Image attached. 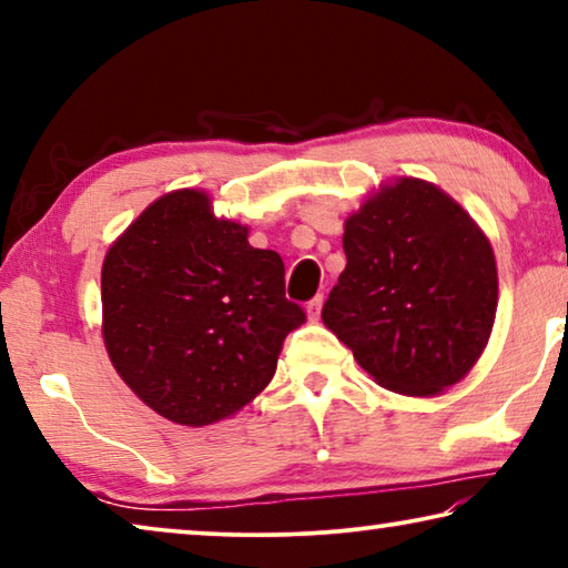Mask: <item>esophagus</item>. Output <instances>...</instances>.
Wrapping results in <instances>:
<instances>
[{
  "label": "esophagus",
  "mask_w": 568,
  "mask_h": 568,
  "mask_svg": "<svg viewBox=\"0 0 568 568\" xmlns=\"http://www.w3.org/2000/svg\"><path fill=\"white\" fill-rule=\"evenodd\" d=\"M305 311H307V318L318 321L321 318V311H323V295H315L313 301L305 305Z\"/></svg>",
  "instance_id": "esophagus-1"
}]
</instances>
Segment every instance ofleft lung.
Masks as SVG:
<instances>
[{
    "label": "left lung",
    "mask_w": 568,
    "mask_h": 568,
    "mask_svg": "<svg viewBox=\"0 0 568 568\" xmlns=\"http://www.w3.org/2000/svg\"><path fill=\"white\" fill-rule=\"evenodd\" d=\"M345 271L323 323L383 388L438 396L474 368L494 328L488 237L434 182L400 178L345 220Z\"/></svg>",
    "instance_id": "1"
}]
</instances>
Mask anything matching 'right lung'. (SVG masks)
<instances>
[{"label":"right lung","instance_id":"obj_1","mask_svg":"<svg viewBox=\"0 0 568 568\" xmlns=\"http://www.w3.org/2000/svg\"><path fill=\"white\" fill-rule=\"evenodd\" d=\"M303 323V307L285 297L283 257L215 217L203 190L162 195L104 255L110 361L134 396L180 426L247 406Z\"/></svg>","mask_w":568,"mask_h":568}]
</instances>
